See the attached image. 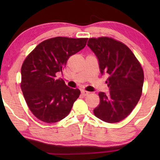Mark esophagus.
Wrapping results in <instances>:
<instances>
[{
	"mask_svg": "<svg viewBox=\"0 0 160 160\" xmlns=\"http://www.w3.org/2000/svg\"><path fill=\"white\" fill-rule=\"evenodd\" d=\"M82 95H84V96H87V95H89V92L86 91V90H82Z\"/></svg>",
	"mask_w": 160,
	"mask_h": 160,
	"instance_id": "34e87169",
	"label": "esophagus"
}]
</instances>
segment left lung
Wrapping results in <instances>:
<instances>
[{
  "instance_id": "1",
  "label": "left lung",
  "mask_w": 160,
  "mask_h": 160,
  "mask_svg": "<svg viewBox=\"0 0 160 160\" xmlns=\"http://www.w3.org/2000/svg\"><path fill=\"white\" fill-rule=\"evenodd\" d=\"M87 46L99 61L100 73H107L110 92H99L100 103L94 109L96 117L108 123L125 119L138 102L144 74L141 63L130 48L109 37L89 39Z\"/></svg>"
}]
</instances>
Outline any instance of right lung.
<instances>
[{
    "label": "right lung",
    "mask_w": 160,
    "mask_h": 160,
    "mask_svg": "<svg viewBox=\"0 0 160 160\" xmlns=\"http://www.w3.org/2000/svg\"><path fill=\"white\" fill-rule=\"evenodd\" d=\"M87 38L54 37L39 43L24 60L21 89L28 108L37 119L54 123L69 114L80 90L57 78L69 58L86 46Z\"/></svg>",
    "instance_id": "1"
}]
</instances>
